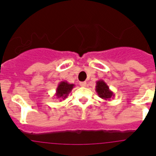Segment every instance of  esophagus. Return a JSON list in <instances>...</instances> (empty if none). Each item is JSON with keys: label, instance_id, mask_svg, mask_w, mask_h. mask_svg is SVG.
Returning a JSON list of instances; mask_svg holds the SVG:
<instances>
[{"label": "esophagus", "instance_id": "obj_1", "mask_svg": "<svg viewBox=\"0 0 156 156\" xmlns=\"http://www.w3.org/2000/svg\"><path fill=\"white\" fill-rule=\"evenodd\" d=\"M87 83L85 82H80V87H86Z\"/></svg>", "mask_w": 156, "mask_h": 156}]
</instances>
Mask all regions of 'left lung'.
Instances as JSON below:
<instances>
[{
    "label": "left lung",
    "mask_w": 156,
    "mask_h": 156,
    "mask_svg": "<svg viewBox=\"0 0 156 156\" xmlns=\"http://www.w3.org/2000/svg\"><path fill=\"white\" fill-rule=\"evenodd\" d=\"M95 90L98 93L99 97L105 101L110 100L115 96L114 93L109 89L108 86L102 80H98L96 82Z\"/></svg>",
    "instance_id": "1"
}]
</instances>
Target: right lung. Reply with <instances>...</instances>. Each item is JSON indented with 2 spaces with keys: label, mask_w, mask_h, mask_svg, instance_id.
Listing matches in <instances>:
<instances>
[{
  "label": "right lung",
  "mask_w": 156,
  "mask_h": 156,
  "mask_svg": "<svg viewBox=\"0 0 156 156\" xmlns=\"http://www.w3.org/2000/svg\"><path fill=\"white\" fill-rule=\"evenodd\" d=\"M74 87H75V85L73 83H69L66 80L61 81L56 88V98H58L60 101H62V99L64 100V99L67 98V97L69 96L70 92L72 91V90L73 89Z\"/></svg>",
  "instance_id": "add662e5"
}]
</instances>
